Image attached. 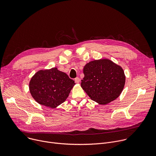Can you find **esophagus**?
<instances>
[{"label":"esophagus","mask_w":156,"mask_h":156,"mask_svg":"<svg viewBox=\"0 0 156 156\" xmlns=\"http://www.w3.org/2000/svg\"><path fill=\"white\" fill-rule=\"evenodd\" d=\"M75 83L78 84V83H79L80 82V78L77 77V78H76L75 79Z\"/></svg>","instance_id":"34e87169"}]
</instances>
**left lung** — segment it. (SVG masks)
<instances>
[{"mask_svg": "<svg viewBox=\"0 0 156 156\" xmlns=\"http://www.w3.org/2000/svg\"><path fill=\"white\" fill-rule=\"evenodd\" d=\"M81 86L93 101L105 105L122 93L125 75L122 66L107 58L94 60L83 68Z\"/></svg>", "mask_w": 156, "mask_h": 156, "instance_id": "1", "label": "left lung"}]
</instances>
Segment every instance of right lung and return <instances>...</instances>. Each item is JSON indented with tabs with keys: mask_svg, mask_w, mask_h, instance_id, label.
Returning <instances> with one entry per match:
<instances>
[{
	"mask_svg": "<svg viewBox=\"0 0 156 156\" xmlns=\"http://www.w3.org/2000/svg\"><path fill=\"white\" fill-rule=\"evenodd\" d=\"M75 84L65 73L54 67L37 72L30 81L29 89L38 104L54 108L65 101Z\"/></svg>",
	"mask_w": 156,
	"mask_h": 156,
	"instance_id": "right-lung-1",
	"label": "right lung"
}]
</instances>
